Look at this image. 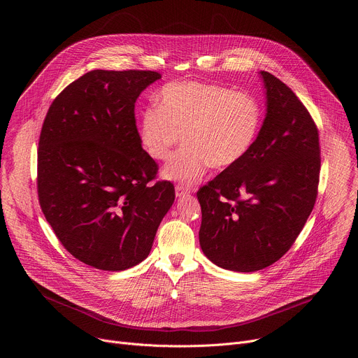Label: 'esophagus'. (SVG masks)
<instances>
[{
	"label": "esophagus",
	"instance_id": "esophagus-1",
	"mask_svg": "<svg viewBox=\"0 0 358 358\" xmlns=\"http://www.w3.org/2000/svg\"><path fill=\"white\" fill-rule=\"evenodd\" d=\"M187 194H189V189L185 188L184 185H177V187H176V195H177L178 198H181V196H184V195H187Z\"/></svg>",
	"mask_w": 358,
	"mask_h": 358
}]
</instances>
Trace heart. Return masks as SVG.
Segmentation results:
<instances>
[{
	"label": "heart",
	"instance_id": "heart-1",
	"mask_svg": "<svg viewBox=\"0 0 358 358\" xmlns=\"http://www.w3.org/2000/svg\"><path fill=\"white\" fill-rule=\"evenodd\" d=\"M262 123L259 101L231 87L203 82H173L162 87L156 108L138 117V138L156 162L170 159L181 134L185 145L164 167L163 177L196 182L210 166L238 164L252 148Z\"/></svg>",
	"mask_w": 358,
	"mask_h": 358
}]
</instances>
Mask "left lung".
I'll use <instances>...</instances> for the list:
<instances>
[{"mask_svg": "<svg viewBox=\"0 0 358 358\" xmlns=\"http://www.w3.org/2000/svg\"><path fill=\"white\" fill-rule=\"evenodd\" d=\"M262 127L248 155L198 192L199 245L217 266L257 272L279 261L308 221L317 196V127L297 96L261 71Z\"/></svg>", "mask_w": 358, "mask_h": 358, "instance_id": "8db88e82", "label": "left lung"}]
</instances>
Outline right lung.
<instances>
[{
    "instance_id": "obj_1",
    "label": "right lung",
    "mask_w": 358,
    "mask_h": 358,
    "mask_svg": "<svg viewBox=\"0 0 358 358\" xmlns=\"http://www.w3.org/2000/svg\"><path fill=\"white\" fill-rule=\"evenodd\" d=\"M152 71H90L50 105L39 137L38 196L55 235L80 262L119 272L143 262L176 192L150 184L157 164L134 119Z\"/></svg>"
}]
</instances>
